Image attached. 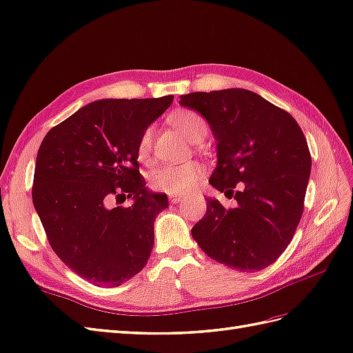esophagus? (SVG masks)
Segmentation results:
<instances>
[{
    "mask_svg": "<svg viewBox=\"0 0 353 353\" xmlns=\"http://www.w3.org/2000/svg\"><path fill=\"white\" fill-rule=\"evenodd\" d=\"M182 200H183L182 195H170V201L173 203V204H177V203H180Z\"/></svg>",
    "mask_w": 353,
    "mask_h": 353,
    "instance_id": "obj_1",
    "label": "esophagus"
}]
</instances>
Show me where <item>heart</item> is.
I'll return each instance as SVG.
<instances>
[{"label": "heart", "mask_w": 353, "mask_h": 353, "mask_svg": "<svg viewBox=\"0 0 353 353\" xmlns=\"http://www.w3.org/2000/svg\"><path fill=\"white\" fill-rule=\"evenodd\" d=\"M170 125L192 143H200L208 135V121L192 110H177L168 116ZM152 149V129H145L138 143V158L145 161ZM203 168L199 162L182 165H162L152 173L149 185L153 191L168 195H182L192 191L199 183Z\"/></svg>", "instance_id": "1"}]
</instances>
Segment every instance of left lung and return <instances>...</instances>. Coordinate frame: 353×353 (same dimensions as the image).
<instances>
[{
	"label": "left lung",
	"instance_id": "1",
	"mask_svg": "<svg viewBox=\"0 0 353 353\" xmlns=\"http://www.w3.org/2000/svg\"><path fill=\"white\" fill-rule=\"evenodd\" d=\"M180 105L208 120L218 145L209 182L237 206L208 199L192 237L209 257L242 272L265 269L293 239L304 212L311 154L290 114L243 88L196 92Z\"/></svg>",
	"mask_w": 353,
	"mask_h": 353
}]
</instances>
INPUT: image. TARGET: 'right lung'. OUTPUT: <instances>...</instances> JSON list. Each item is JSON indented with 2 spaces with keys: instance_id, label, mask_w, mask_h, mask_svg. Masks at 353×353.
<instances>
[{
  "instance_id": "right-lung-1",
  "label": "right lung",
  "mask_w": 353,
  "mask_h": 353,
  "mask_svg": "<svg viewBox=\"0 0 353 353\" xmlns=\"http://www.w3.org/2000/svg\"><path fill=\"white\" fill-rule=\"evenodd\" d=\"M173 99L88 103L39 147L31 195L48 242L65 266L99 288H117L150 259L154 219L168 199L145 190L138 143ZM121 196L134 198L133 206L111 208Z\"/></svg>"
}]
</instances>
